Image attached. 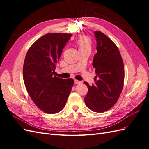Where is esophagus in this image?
Listing matches in <instances>:
<instances>
[{"label":"esophagus","instance_id":"obj_1","mask_svg":"<svg viewBox=\"0 0 149 149\" xmlns=\"http://www.w3.org/2000/svg\"><path fill=\"white\" fill-rule=\"evenodd\" d=\"M81 83V81H78V80H76V79H74V83L75 84H80Z\"/></svg>","mask_w":149,"mask_h":149}]
</instances>
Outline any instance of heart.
I'll list each match as a JSON object with an SVG mask.
<instances>
[{
    "instance_id": "b5f03b06",
    "label": "heart",
    "mask_w": 149,
    "mask_h": 149,
    "mask_svg": "<svg viewBox=\"0 0 149 149\" xmlns=\"http://www.w3.org/2000/svg\"><path fill=\"white\" fill-rule=\"evenodd\" d=\"M76 44L77 45L79 51L91 50L92 41L91 38L87 36H81L76 41Z\"/></svg>"
}]
</instances>
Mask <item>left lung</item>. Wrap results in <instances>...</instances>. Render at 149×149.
<instances>
[{
  "label": "left lung",
  "mask_w": 149,
  "mask_h": 149,
  "mask_svg": "<svg viewBox=\"0 0 149 149\" xmlns=\"http://www.w3.org/2000/svg\"><path fill=\"white\" fill-rule=\"evenodd\" d=\"M94 34L97 52L93 66L97 76L94 77V85L84 82L88 88L84 102L91 111L103 112L111 109L119 100L124 86V63L116 45L100 31H96Z\"/></svg>",
  "instance_id": "8db88e82"
}]
</instances>
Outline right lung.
Listing matches in <instances>:
<instances>
[{
  "label": "right lung",
  "mask_w": 149,
  "mask_h": 149,
  "mask_svg": "<svg viewBox=\"0 0 149 149\" xmlns=\"http://www.w3.org/2000/svg\"><path fill=\"white\" fill-rule=\"evenodd\" d=\"M70 33H49L31 45L24 60L23 78L30 97L39 109L55 114L65 107L74 84L71 78L53 76Z\"/></svg>",
  "instance_id": "right-lung-1"
}]
</instances>
